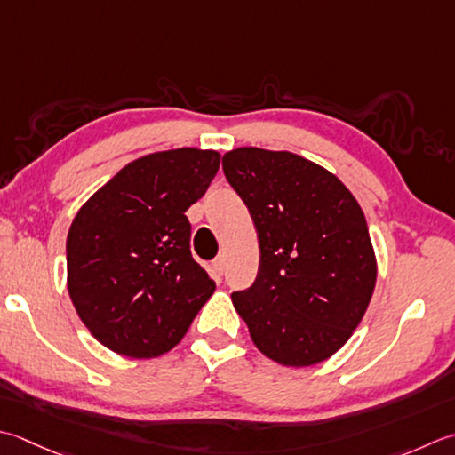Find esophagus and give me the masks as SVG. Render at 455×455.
<instances>
[{
  "label": "esophagus",
  "instance_id": "34e87169",
  "mask_svg": "<svg viewBox=\"0 0 455 455\" xmlns=\"http://www.w3.org/2000/svg\"><path fill=\"white\" fill-rule=\"evenodd\" d=\"M225 266H227V262H225V256H222V254H219L215 260H212V270H215L219 275H222V272H225Z\"/></svg>",
  "mask_w": 455,
  "mask_h": 455
}]
</instances>
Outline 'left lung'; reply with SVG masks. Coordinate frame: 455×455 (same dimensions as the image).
Returning a JSON list of instances; mask_svg holds the SVG:
<instances>
[{
	"label": "left lung",
	"instance_id": "8db88e82",
	"mask_svg": "<svg viewBox=\"0 0 455 455\" xmlns=\"http://www.w3.org/2000/svg\"><path fill=\"white\" fill-rule=\"evenodd\" d=\"M227 181L251 212L260 264L233 293L254 345L286 367L331 357L357 329L377 282L369 227L351 191L290 151L238 148Z\"/></svg>",
	"mask_w": 455,
	"mask_h": 455
}]
</instances>
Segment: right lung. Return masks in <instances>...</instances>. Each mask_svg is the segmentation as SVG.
I'll return each instance as SVG.
<instances>
[{
    "instance_id": "add662e5",
    "label": "right lung",
    "mask_w": 455,
    "mask_h": 455,
    "mask_svg": "<svg viewBox=\"0 0 455 455\" xmlns=\"http://www.w3.org/2000/svg\"><path fill=\"white\" fill-rule=\"evenodd\" d=\"M219 164L212 149L149 154L76 212L67 236L68 293L110 351L132 359L167 353L215 291L191 254L185 211L207 193Z\"/></svg>"
}]
</instances>
